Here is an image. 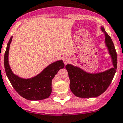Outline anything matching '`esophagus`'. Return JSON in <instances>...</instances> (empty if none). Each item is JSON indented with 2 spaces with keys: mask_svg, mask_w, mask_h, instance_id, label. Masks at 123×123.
<instances>
[{
  "mask_svg": "<svg viewBox=\"0 0 123 123\" xmlns=\"http://www.w3.org/2000/svg\"><path fill=\"white\" fill-rule=\"evenodd\" d=\"M69 62H70V59L68 57H65L64 59V63L65 64H67L69 63Z\"/></svg>",
  "mask_w": 123,
  "mask_h": 123,
  "instance_id": "esophagus-1",
  "label": "esophagus"
}]
</instances>
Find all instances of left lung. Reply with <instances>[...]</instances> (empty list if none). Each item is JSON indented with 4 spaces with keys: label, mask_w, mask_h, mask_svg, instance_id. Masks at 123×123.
<instances>
[{
    "label": "left lung",
    "mask_w": 123,
    "mask_h": 123,
    "mask_svg": "<svg viewBox=\"0 0 123 123\" xmlns=\"http://www.w3.org/2000/svg\"><path fill=\"white\" fill-rule=\"evenodd\" d=\"M101 30L105 34V43L111 57L113 68L98 73L87 72L77 66L67 64L70 79V88L75 95L80 98H93L100 96L106 91L113 80L117 69V54L110 36L105 31L103 26Z\"/></svg>",
    "instance_id": "1"
}]
</instances>
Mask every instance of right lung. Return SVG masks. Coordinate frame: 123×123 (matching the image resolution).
<instances>
[{"label": "right lung", "instance_id": "add662e5", "mask_svg": "<svg viewBox=\"0 0 123 123\" xmlns=\"http://www.w3.org/2000/svg\"><path fill=\"white\" fill-rule=\"evenodd\" d=\"M12 38L11 36L4 54L5 73L12 85L20 96L26 100H41L48 98L52 92V80L59 70L64 68L63 61L52 63L33 77H20L13 74L8 63V53Z\"/></svg>", "mask_w": 123, "mask_h": 123}]
</instances>
